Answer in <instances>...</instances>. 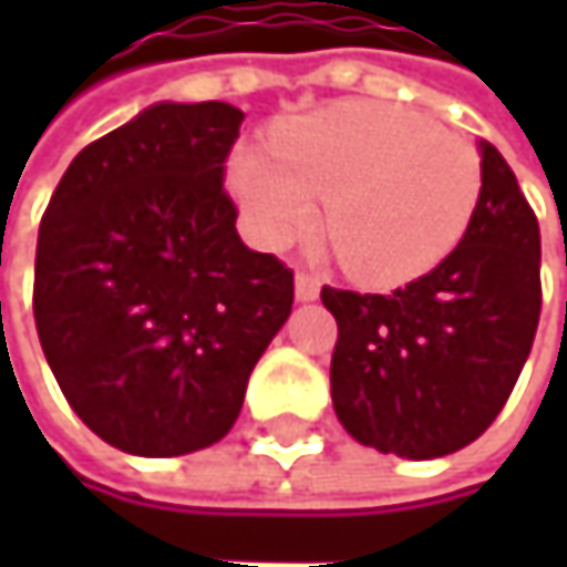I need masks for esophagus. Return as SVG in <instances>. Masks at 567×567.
Here are the masks:
<instances>
[{"label": "esophagus", "mask_w": 567, "mask_h": 567, "mask_svg": "<svg viewBox=\"0 0 567 567\" xmlns=\"http://www.w3.org/2000/svg\"><path fill=\"white\" fill-rule=\"evenodd\" d=\"M318 291H321V282L315 276H308V272H298L295 276V298L298 301H315Z\"/></svg>", "instance_id": "esophagus-1"}]
</instances>
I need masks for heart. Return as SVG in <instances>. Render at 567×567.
<instances>
[{"mask_svg": "<svg viewBox=\"0 0 567 567\" xmlns=\"http://www.w3.org/2000/svg\"><path fill=\"white\" fill-rule=\"evenodd\" d=\"M229 183L269 246H288L328 203L324 229L361 282L430 272L466 236L483 189L480 151L388 104H338L288 124L276 154L239 147Z\"/></svg>", "mask_w": 567, "mask_h": 567, "instance_id": "heart-1", "label": "heart"}]
</instances>
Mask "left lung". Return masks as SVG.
Segmentation results:
<instances>
[{
	"label": "left lung",
	"mask_w": 567,
	"mask_h": 567,
	"mask_svg": "<svg viewBox=\"0 0 567 567\" xmlns=\"http://www.w3.org/2000/svg\"><path fill=\"white\" fill-rule=\"evenodd\" d=\"M483 189L460 246L391 295L321 288L338 321L331 400L364 446L436 460L506 406L542 311V236L503 154L480 141Z\"/></svg>",
	"instance_id": "1"
}]
</instances>
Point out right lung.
Here are the masks:
<instances>
[{
	"label": "right lung",
	"instance_id": "obj_1",
	"mask_svg": "<svg viewBox=\"0 0 567 567\" xmlns=\"http://www.w3.org/2000/svg\"><path fill=\"white\" fill-rule=\"evenodd\" d=\"M243 111L161 101L87 144L35 249V328L71 410L134 456L219 443L295 301L291 269L249 249L223 164Z\"/></svg>",
	"mask_w": 567,
	"mask_h": 567
}]
</instances>
